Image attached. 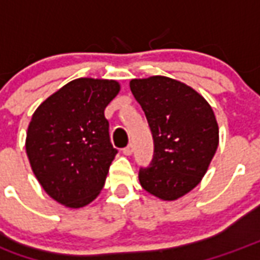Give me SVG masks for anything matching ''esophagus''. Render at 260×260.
<instances>
[{
    "mask_svg": "<svg viewBox=\"0 0 260 260\" xmlns=\"http://www.w3.org/2000/svg\"><path fill=\"white\" fill-rule=\"evenodd\" d=\"M132 151H134V147H132V145H128L126 147H124V149H122V153H124L125 155H131L132 154Z\"/></svg>",
    "mask_w": 260,
    "mask_h": 260,
    "instance_id": "obj_1",
    "label": "esophagus"
}]
</instances>
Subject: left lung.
I'll list each match as a JSON object with an SVG mask.
<instances>
[{"label":"left lung","instance_id":"left-lung-1","mask_svg":"<svg viewBox=\"0 0 260 260\" xmlns=\"http://www.w3.org/2000/svg\"><path fill=\"white\" fill-rule=\"evenodd\" d=\"M145 111L154 140V155L140 168L142 187L164 201L187 194L201 182L219 145L212 107L199 92L168 77L129 82Z\"/></svg>","mask_w":260,"mask_h":260}]
</instances>
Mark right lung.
Returning <instances> with one entry per match:
<instances>
[{"label":"right lung","instance_id":"add662e5","mask_svg":"<svg viewBox=\"0 0 260 260\" xmlns=\"http://www.w3.org/2000/svg\"><path fill=\"white\" fill-rule=\"evenodd\" d=\"M118 92L114 80L77 78L34 111L26 153L42 189L61 205L85 207L103 189L117 154L105 109Z\"/></svg>","mask_w":260,"mask_h":260}]
</instances>
